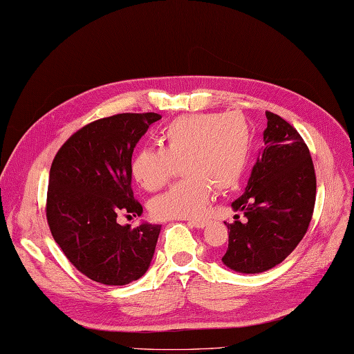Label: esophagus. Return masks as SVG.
Wrapping results in <instances>:
<instances>
[{"label": "esophagus", "mask_w": 354, "mask_h": 354, "mask_svg": "<svg viewBox=\"0 0 354 354\" xmlns=\"http://www.w3.org/2000/svg\"><path fill=\"white\" fill-rule=\"evenodd\" d=\"M188 223L194 225V227H197V229H203L207 221L205 218H192V220H188Z\"/></svg>", "instance_id": "34e87169"}]
</instances>
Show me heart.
<instances>
[{
  "label": "heart",
  "instance_id": "b5f03b06",
  "mask_svg": "<svg viewBox=\"0 0 354 354\" xmlns=\"http://www.w3.org/2000/svg\"><path fill=\"white\" fill-rule=\"evenodd\" d=\"M161 148H142L131 160L133 179L147 192H158L183 161L185 178L152 202L160 218L201 215L212 188L236 187L248 167L252 130L239 113H196L176 118L160 134Z\"/></svg>",
  "mask_w": 354,
  "mask_h": 354
}]
</instances>
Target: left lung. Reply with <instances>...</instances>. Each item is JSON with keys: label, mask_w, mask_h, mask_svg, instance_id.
Here are the masks:
<instances>
[{"label": "left lung", "mask_w": 354, "mask_h": 354, "mask_svg": "<svg viewBox=\"0 0 354 354\" xmlns=\"http://www.w3.org/2000/svg\"><path fill=\"white\" fill-rule=\"evenodd\" d=\"M265 148L248 185L232 203L245 221L224 224L229 248L224 265L242 274H259L279 265L302 241L315 203V170L310 149L293 125L266 112Z\"/></svg>", "instance_id": "1"}]
</instances>
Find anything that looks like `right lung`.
Masks as SVG:
<instances>
[{
  "label": "right lung",
  "mask_w": 354,
  "mask_h": 354,
  "mask_svg": "<svg viewBox=\"0 0 354 354\" xmlns=\"http://www.w3.org/2000/svg\"><path fill=\"white\" fill-rule=\"evenodd\" d=\"M161 115L118 113L89 122L52 161L46 218L53 239L79 272L104 286H125L148 270L161 225L118 224L140 215L131 188L136 143Z\"/></svg>",
  "instance_id": "add662e5"
}]
</instances>
